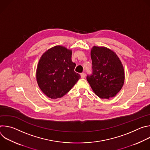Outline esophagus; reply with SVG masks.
Returning a JSON list of instances; mask_svg holds the SVG:
<instances>
[{
    "label": "esophagus",
    "instance_id": "34e87169",
    "mask_svg": "<svg viewBox=\"0 0 150 150\" xmlns=\"http://www.w3.org/2000/svg\"><path fill=\"white\" fill-rule=\"evenodd\" d=\"M81 78H84L85 77V74L84 73H81Z\"/></svg>",
    "mask_w": 150,
    "mask_h": 150
}]
</instances>
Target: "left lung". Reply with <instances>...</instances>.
Wrapping results in <instances>:
<instances>
[{"mask_svg":"<svg viewBox=\"0 0 150 150\" xmlns=\"http://www.w3.org/2000/svg\"><path fill=\"white\" fill-rule=\"evenodd\" d=\"M92 74L87 80L94 93L101 98L115 97L122 88L125 72L117 54L105 47L94 46L91 51Z\"/></svg>","mask_w":150,"mask_h":150,"instance_id":"left-lung-1","label":"left lung"}]
</instances>
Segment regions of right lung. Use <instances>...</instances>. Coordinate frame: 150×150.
<instances>
[{"label":"right lung","instance_id":"add662e5","mask_svg":"<svg viewBox=\"0 0 150 150\" xmlns=\"http://www.w3.org/2000/svg\"><path fill=\"white\" fill-rule=\"evenodd\" d=\"M72 50L56 46L47 50L38 62L36 78L41 90L52 99L61 98L68 93L81 78L74 71Z\"/></svg>","mask_w":150,"mask_h":150}]
</instances>
